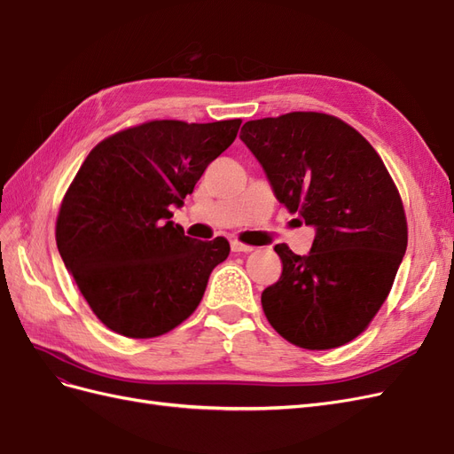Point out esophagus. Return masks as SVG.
I'll use <instances>...</instances> for the list:
<instances>
[{
  "instance_id": "obj_1",
  "label": "esophagus",
  "mask_w": 454,
  "mask_h": 454,
  "mask_svg": "<svg viewBox=\"0 0 454 454\" xmlns=\"http://www.w3.org/2000/svg\"><path fill=\"white\" fill-rule=\"evenodd\" d=\"M231 250L237 252V254H250V252H254V246L242 244L239 240H231Z\"/></svg>"
}]
</instances>
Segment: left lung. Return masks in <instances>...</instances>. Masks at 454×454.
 Returning <instances> with one entry per match:
<instances>
[{
	"label": "left lung",
	"mask_w": 454,
	"mask_h": 454,
	"mask_svg": "<svg viewBox=\"0 0 454 454\" xmlns=\"http://www.w3.org/2000/svg\"><path fill=\"white\" fill-rule=\"evenodd\" d=\"M240 140L274 197L316 232L307 255L274 246L282 274L261 294L267 320L297 347L345 345L379 312L407 248L403 204L387 167L358 130L325 114L248 121Z\"/></svg>",
	"instance_id": "1"
}]
</instances>
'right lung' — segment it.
I'll return each mask as SVG.
<instances>
[{"mask_svg":"<svg viewBox=\"0 0 454 454\" xmlns=\"http://www.w3.org/2000/svg\"><path fill=\"white\" fill-rule=\"evenodd\" d=\"M240 119L151 121L96 145L57 219V246L92 312L112 332L149 339L199 307L229 242L185 237L184 206L208 164L235 142Z\"/></svg>","mask_w":454,"mask_h":454,"instance_id":"1","label":"right lung"}]
</instances>
